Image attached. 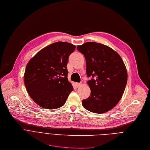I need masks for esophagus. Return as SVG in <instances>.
Returning a JSON list of instances; mask_svg holds the SVG:
<instances>
[{
  "label": "esophagus",
  "mask_w": 150,
  "mask_h": 150,
  "mask_svg": "<svg viewBox=\"0 0 150 150\" xmlns=\"http://www.w3.org/2000/svg\"><path fill=\"white\" fill-rule=\"evenodd\" d=\"M81 83H76V87H80L81 86Z\"/></svg>",
  "instance_id": "34e87169"
}]
</instances>
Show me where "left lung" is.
Returning <instances> with one entry per match:
<instances>
[{
	"instance_id": "8db88e82",
	"label": "left lung",
	"mask_w": 150,
	"mask_h": 150,
	"mask_svg": "<svg viewBox=\"0 0 150 150\" xmlns=\"http://www.w3.org/2000/svg\"><path fill=\"white\" fill-rule=\"evenodd\" d=\"M77 48L85 57L87 76L93 77L87 81L91 93L83 100V106L95 113L107 112L120 101L127 85L128 74L122 59L102 44L87 42Z\"/></svg>"
}]
</instances>
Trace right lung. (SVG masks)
I'll return each mask as SVG.
<instances>
[{"mask_svg": "<svg viewBox=\"0 0 150 150\" xmlns=\"http://www.w3.org/2000/svg\"><path fill=\"white\" fill-rule=\"evenodd\" d=\"M76 46L56 42L38 52L28 63L24 83L28 93L40 106L54 109L63 106L73 87L67 79V64Z\"/></svg>", "mask_w": 150, "mask_h": 150, "instance_id": "add662e5", "label": "right lung"}]
</instances>
